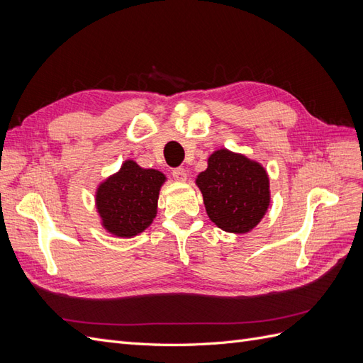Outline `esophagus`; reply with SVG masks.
<instances>
[{"label":"esophagus","instance_id":"1","mask_svg":"<svg viewBox=\"0 0 363 363\" xmlns=\"http://www.w3.org/2000/svg\"><path fill=\"white\" fill-rule=\"evenodd\" d=\"M171 174H172V177L175 180H179V182H184L186 180V171L183 168H174Z\"/></svg>","mask_w":363,"mask_h":363}]
</instances>
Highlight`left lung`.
Listing matches in <instances>:
<instances>
[{"instance_id": "left-lung-1", "label": "left lung", "mask_w": 363, "mask_h": 363, "mask_svg": "<svg viewBox=\"0 0 363 363\" xmlns=\"http://www.w3.org/2000/svg\"><path fill=\"white\" fill-rule=\"evenodd\" d=\"M208 218L224 232L247 233L269 206V180L259 163L219 150L196 179Z\"/></svg>"}]
</instances>
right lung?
<instances>
[{"label":"right lung","mask_w":363,"mask_h":363,"mask_svg":"<svg viewBox=\"0 0 363 363\" xmlns=\"http://www.w3.org/2000/svg\"><path fill=\"white\" fill-rule=\"evenodd\" d=\"M163 182L162 172L144 169L136 162L127 160L96 191V207L104 228L121 238L144 232L156 216Z\"/></svg>","instance_id":"obj_1"}]
</instances>
